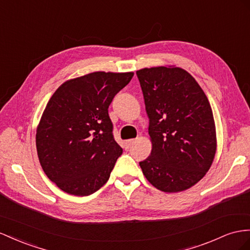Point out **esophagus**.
<instances>
[{"instance_id":"esophagus-1","label":"esophagus","mask_w":250,"mask_h":250,"mask_svg":"<svg viewBox=\"0 0 250 250\" xmlns=\"http://www.w3.org/2000/svg\"><path fill=\"white\" fill-rule=\"evenodd\" d=\"M134 142H136V140H134V139L125 141V142H124V149H125V150H128V149H129V148L132 146V144L134 143Z\"/></svg>"}]
</instances>
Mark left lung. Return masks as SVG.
Wrapping results in <instances>:
<instances>
[{
  "label": "left lung",
  "mask_w": 250,
  "mask_h": 250,
  "mask_svg": "<svg viewBox=\"0 0 250 250\" xmlns=\"http://www.w3.org/2000/svg\"><path fill=\"white\" fill-rule=\"evenodd\" d=\"M149 118L152 149L140 162L145 178L164 192L192 187L210 168L217 133L209 101L189 72L175 66L137 71Z\"/></svg>",
  "instance_id": "8db88e82"
}]
</instances>
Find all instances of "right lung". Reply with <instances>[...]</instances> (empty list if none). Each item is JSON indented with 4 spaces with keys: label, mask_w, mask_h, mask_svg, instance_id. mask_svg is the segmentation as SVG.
<instances>
[{
    "label": "right lung",
    "mask_w": 250,
    "mask_h": 250,
    "mask_svg": "<svg viewBox=\"0 0 250 250\" xmlns=\"http://www.w3.org/2000/svg\"><path fill=\"white\" fill-rule=\"evenodd\" d=\"M132 77L96 71L66 81L52 94L36 144L44 172L60 189L84 197L108 181L123 152L112 136L108 107Z\"/></svg>",
    "instance_id": "right-lung-1"
}]
</instances>
